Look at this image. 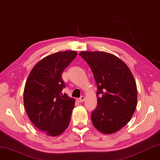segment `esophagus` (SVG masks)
Returning <instances> with one entry per match:
<instances>
[{"mask_svg": "<svg viewBox=\"0 0 160 160\" xmlns=\"http://www.w3.org/2000/svg\"><path fill=\"white\" fill-rule=\"evenodd\" d=\"M84 100H85V97H84V96H81L80 98L78 99V101H79V102H83Z\"/></svg>", "mask_w": 160, "mask_h": 160, "instance_id": "obj_1", "label": "esophagus"}]
</instances>
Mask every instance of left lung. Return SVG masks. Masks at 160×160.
Returning a JSON list of instances; mask_svg holds the SVG:
<instances>
[{
	"mask_svg": "<svg viewBox=\"0 0 160 160\" xmlns=\"http://www.w3.org/2000/svg\"><path fill=\"white\" fill-rule=\"evenodd\" d=\"M98 87V106L92 111V124L106 134L117 132L130 121L137 107L134 78L124 62L104 52H82Z\"/></svg>",
	"mask_w": 160,
	"mask_h": 160,
	"instance_id": "8db88e82",
	"label": "left lung"
}]
</instances>
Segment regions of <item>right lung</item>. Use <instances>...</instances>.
I'll list each match as a JSON object with an SVG mask.
<instances>
[{
  "instance_id": "1",
  "label": "right lung",
  "mask_w": 160,
  "mask_h": 160,
  "mask_svg": "<svg viewBox=\"0 0 160 160\" xmlns=\"http://www.w3.org/2000/svg\"><path fill=\"white\" fill-rule=\"evenodd\" d=\"M77 54L66 51L46 57L34 66L26 80V112L32 122L49 136L62 134L69 125L75 100L62 93L66 87L62 73Z\"/></svg>"
}]
</instances>
